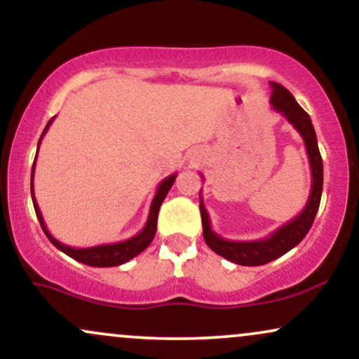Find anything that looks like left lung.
Wrapping results in <instances>:
<instances>
[{"label": "left lung", "mask_w": 359, "mask_h": 359, "mask_svg": "<svg viewBox=\"0 0 359 359\" xmlns=\"http://www.w3.org/2000/svg\"><path fill=\"white\" fill-rule=\"evenodd\" d=\"M270 102L273 109L282 113V116H285L287 121L299 131L304 143H306L309 163H311L312 185L306 208L300 211L299 216H295L292 221L280 226L270 236L255 241L224 240L219 234L214 233L211 228V219H209V214L205 211L203 197H201L199 209L201 217H203V234L208 246L219 257L243 266L265 265V263L273 262V259L285 255L287 251L295 248L306 238L309 229H311L312 222L316 219L317 209H319L320 196H323V158H320L319 147H317V137L311 116L300 108L295 97L282 84L270 82Z\"/></svg>", "instance_id": "obj_1"}]
</instances>
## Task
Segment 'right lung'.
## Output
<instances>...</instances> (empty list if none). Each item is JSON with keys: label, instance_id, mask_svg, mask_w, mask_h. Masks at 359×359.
<instances>
[{"label": "right lung", "instance_id": "add662e5", "mask_svg": "<svg viewBox=\"0 0 359 359\" xmlns=\"http://www.w3.org/2000/svg\"><path fill=\"white\" fill-rule=\"evenodd\" d=\"M52 121H53V118L47 123V126H45L42 137H40V140H39V147H40V143H42L43 135L47 133L48 126L52 125ZM36 154H39V150H36ZM35 162H36V156H35ZM35 162H34V167H32V201H34V208H35L36 217H39V221H40V226H42L43 233L47 234V238L50 240V243L53 246H55V248L64 251L65 255H69V257L76 259V262L84 263V265H89V266H118V265H123V263L130 262L131 258L137 257V255L142 253V251L145 250L151 241H154L155 233H156V219H158L160 205H162L163 199H165L168 191H170V187L174 185L177 174H172V175L165 177V179H163L162 182L158 184V187H156V192L154 196V201H151L150 212H148V219L145 222V226H143L142 231H140L138 234H135L133 238H128V240H125V241L109 243V245L89 246V248H72V246H67V245H64V243H60L59 240H55V238H53L52 234L48 233L47 226H45L43 216H42V212H40V208H39V204H36L35 194H34Z\"/></svg>", "mask_w": 359, "mask_h": 359}]
</instances>
